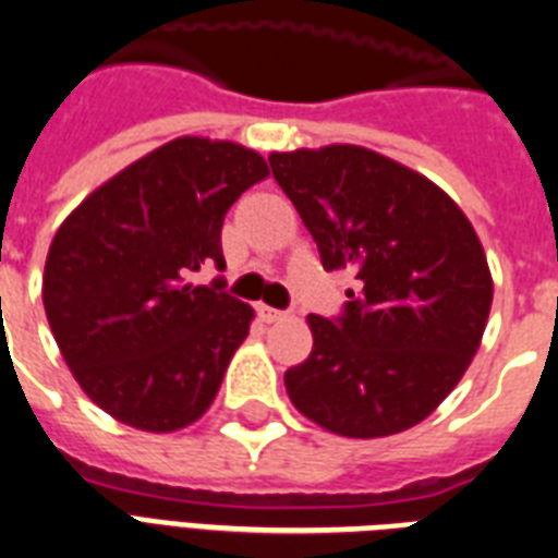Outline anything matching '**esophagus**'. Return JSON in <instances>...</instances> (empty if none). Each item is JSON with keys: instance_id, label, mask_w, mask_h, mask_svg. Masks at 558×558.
I'll return each mask as SVG.
<instances>
[{"instance_id": "esophagus-1", "label": "esophagus", "mask_w": 558, "mask_h": 558, "mask_svg": "<svg viewBox=\"0 0 558 558\" xmlns=\"http://www.w3.org/2000/svg\"><path fill=\"white\" fill-rule=\"evenodd\" d=\"M257 315H260V320H264V323H280V320H287V312H280V308L266 306V303H260V306H257Z\"/></svg>"}]
</instances>
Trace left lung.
Masks as SVG:
<instances>
[{"mask_svg": "<svg viewBox=\"0 0 558 558\" xmlns=\"http://www.w3.org/2000/svg\"><path fill=\"white\" fill-rule=\"evenodd\" d=\"M271 175L320 250L351 269L343 315H308L312 354L287 372L294 409L340 437L423 423L471 366L494 280L474 227L420 172L354 144L271 153Z\"/></svg>", "mask_w": 558, "mask_h": 558, "instance_id": "obj_1", "label": "left lung"}]
</instances>
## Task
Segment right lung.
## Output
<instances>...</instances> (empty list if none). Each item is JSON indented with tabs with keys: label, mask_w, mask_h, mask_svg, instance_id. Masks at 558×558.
<instances>
[{
	"label": "right lung",
	"mask_w": 558,
	"mask_h": 558,
	"mask_svg": "<svg viewBox=\"0 0 558 558\" xmlns=\"http://www.w3.org/2000/svg\"><path fill=\"white\" fill-rule=\"evenodd\" d=\"M269 167L255 149L184 135L90 192L50 243L41 301L64 363L98 409L149 434L195 423L255 317L195 287L223 269L221 227Z\"/></svg>",
	"instance_id": "add662e5"
}]
</instances>
